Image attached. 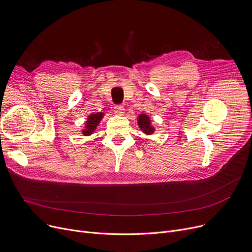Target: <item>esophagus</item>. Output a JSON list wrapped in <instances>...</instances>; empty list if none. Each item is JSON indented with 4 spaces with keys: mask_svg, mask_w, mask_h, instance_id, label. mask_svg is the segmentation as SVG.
<instances>
[{
    "mask_svg": "<svg viewBox=\"0 0 252 252\" xmlns=\"http://www.w3.org/2000/svg\"><path fill=\"white\" fill-rule=\"evenodd\" d=\"M124 111H125V109L122 105H117L114 107V112L116 115H123Z\"/></svg>",
    "mask_w": 252,
    "mask_h": 252,
    "instance_id": "34e87169",
    "label": "esophagus"
}]
</instances>
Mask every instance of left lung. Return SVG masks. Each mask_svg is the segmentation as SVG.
<instances>
[{
  "instance_id": "left-lung-1",
  "label": "left lung",
  "mask_w": 252,
  "mask_h": 252,
  "mask_svg": "<svg viewBox=\"0 0 252 252\" xmlns=\"http://www.w3.org/2000/svg\"><path fill=\"white\" fill-rule=\"evenodd\" d=\"M138 124H139L140 128L142 129V131L144 133H146V134H152V133L154 132V129L151 126V120L147 116L140 115L139 119H138Z\"/></svg>"
}]
</instances>
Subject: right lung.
<instances>
[{
    "instance_id": "1",
    "label": "right lung",
    "mask_w": 252,
    "mask_h": 252,
    "mask_svg": "<svg viewBox=\"0 0 252 252\" xmlns=\"http://www.w3.org/2000/svg\"><path fill=\"white\" fill-rule=\"evenodd\" d=\"M102 117V114L101 113H97L95 115H91L90 117H88L87 119V122H86V129L83 130V134L85 135H90L91 133L95 129L96 125L98 124L99 120L101 119Z\"/></svg>"
}]
</instances>
